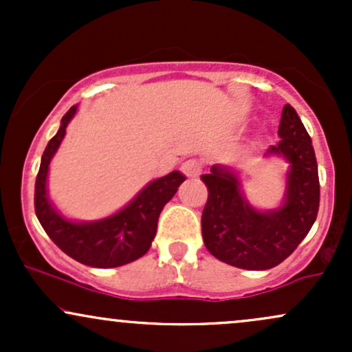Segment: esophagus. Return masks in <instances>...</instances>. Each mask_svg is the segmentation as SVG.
I'll return each mask as SVG.
<instances>
[{
    "label": "esophagus",
    "mask_w": 352,
    "mask_h": 352,
    "mask_svg": "<svg viewBox=\"0 0 352 352\" xmlns=\"http://www.w3.org/2000/svg\"><path fill=\"white\" fill-rule=\"evenodd\" d=\"M182 172H184V175H187L188 179H195V177H199L201 173V164L199 160L190 159L187 162L182 164Z\"/></svg>",
    "instance_id": "1"
}]
</instances>
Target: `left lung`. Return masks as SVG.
<instances>
[{
    "mask_svg": "<svg viewBox=\"0 0 352 352\" xmlns=\"http://www.w3.org/2000/svg\"><path fill=\"white\" fill-rule=\"evenodd\" d=\"M280 142L268 155L289 162L285 204L260 212L245 199L238 175L213 165L201 175L208 200L201 213V236L207 250L223 263L241 270H270L292 254L308 235L319 208V177L313 142L296 111L286 104L278 127Z\"/></svg>",
    "mask_w": 352,
    "mask_h": 352,
    "instance_id": "obj_1",
    "label": "left lung"
}]
</instances>
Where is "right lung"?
I'll return each instance as SVG.
<instances>
[{
    "label": "right lung",
    "mask_w": 352,
    "mask_h": 352,
    "mask_svg": "<svg viewBox=\"0 0 352 352\" xmlns=\"http://www.w3.org/2000/svg\"><path fill=\"white\" fill-rule=\"evenodd\" d=\"M78 106H72L60 119V127L47 142L41 157L34 185V210L47 236L67 256L94 268H116L135 261L151 248L157 233V221L168 200L185 180L179 170L151 182L127 207L98 221H71L56 212L47 199L46 180L50 162L66 135V127Z\"/></svg>",
    "instance_id": "right-lung-1"
}]
</instances>
